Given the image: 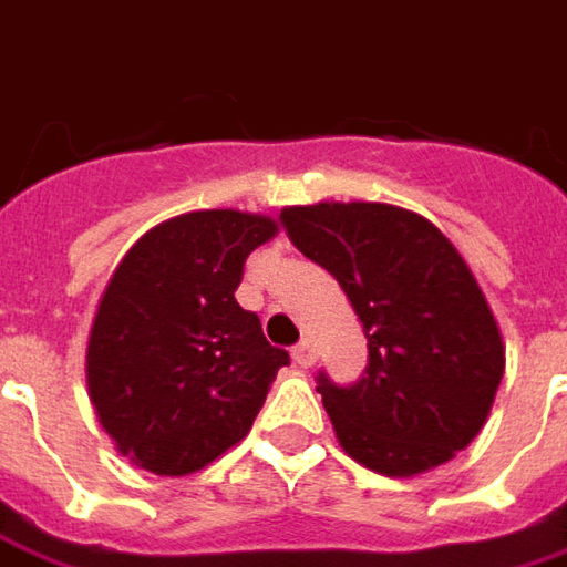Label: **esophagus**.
<instances>
[{
  "mask_svg": "<svg viewBox=\"0 0 567 567\" xmlns=\"http://www.w3.org/2000/svg\"><path fill=\"white\" fill-rule=\"evenodd\" d=\"M293 362L296 365H302V369H309L312 362H316V343L312 338H302L293 347Z\"/></svg>",
  "mask_w": 567,
  "mask_h": 567,
  "instance_id": "obj_1",
  "label": "esophagus"
}]
</instances>
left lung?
<instances>
[{"instance_id": "left-lung-1", "label": "left lung", "mask_w": 567, "mask_h": 567, "mask_svg": "<svg viewBox=\"0 0 567 567\" xmlns=\"http://www.w3.org/2000/svg\"><path fill=\"white\" fill-rule=\"evenodd\" d=\"M287 236L331 274L369 340L360 381L318 372L340 447L384 476L451 461L480 435L505 372L489 302L425 217L379 202L284 207Z\"/></svg>"}]
</instances>
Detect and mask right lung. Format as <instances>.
Returning <instances> with one entry per match:
<instances>
[{"label": "right lung", "instance_id": "add662e5", "mask_svg": "<svg viewBox=\"0 0 567 567\" xmlns=\"http://www.w3.org/2000/svg\"><path fill=\"white\" fill-rule=\"evenodd\" d=\"M274 233L261 214L192 210L147 229L110 277L87 340V391L135 467L186 476L246 439L290 362L233 296Z\"/></svg>", "mask_w": 567, "mask_h": 567}]
</instances>
